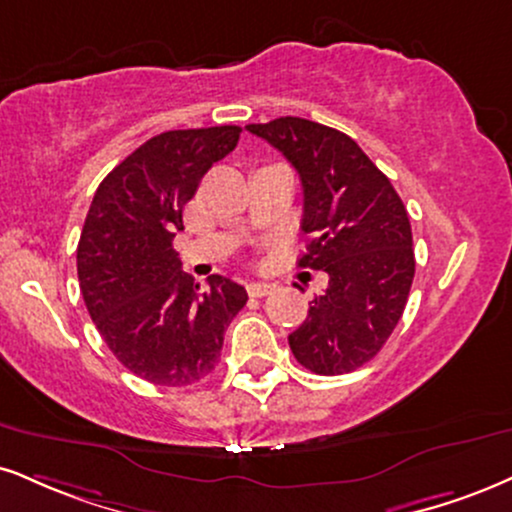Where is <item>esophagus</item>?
Masks as SVG:
<instances>
[{
	"label": "esophagus",
	"mask_w": 512,
	"mask_h": 512,
	"mask_svg": "<svg viewBox=\"0 0 512 512\" xmlns=\"http://www.w3.org/2000/svg\"><path fill=\"white\" fill-rule=\"evenodd\" d=\"M246 289H249L251 296H258V299H261V296H268L270 292H273L275 285H270V282H251Z\"/></svg>",
	"instance_id": "1"
}]
</instances>
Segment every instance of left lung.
Listing matches in <instances>:
<instances>
[{"label":"left lung","instance_id":"obj_1","mask_svg":"<svg viewBox=\"0 0 512 512\" xmlns=\"http://www.w3.org/2000/svg\"><path fill=\"white\" fill-rule=\"evenodd\" d=\"M246 130L273 144L304 187L306 251L301 268L325 270L289 349L315 375H344L368 363L394 332L415 275L406 206L387 175L344 132L285 116Z\"/></svg>","mask_w":512,"mask_h":512}]
</instances>
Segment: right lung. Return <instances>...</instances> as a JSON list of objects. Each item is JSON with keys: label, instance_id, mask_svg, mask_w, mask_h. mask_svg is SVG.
Instances as JSON below:
<instances>
[{"label": "right lung", "instance_id": "obj_1", "mask_svg": "<svg viewBox=\"0 0 512 512\" xmlns=\"http://www.w3.org/2000/svg\"><path fill=\"white\" fill-rule=\"evenodd\" d=\"M239 132L218 125L151 137L102 180L82 225L78 280L90 318L113 356L151 384L187 387L211 375L249 299L223 275L201 292L173 249L185 204Z\"/></svg>", "mask_w": 512, "mask_h": 512}]
</instances>
